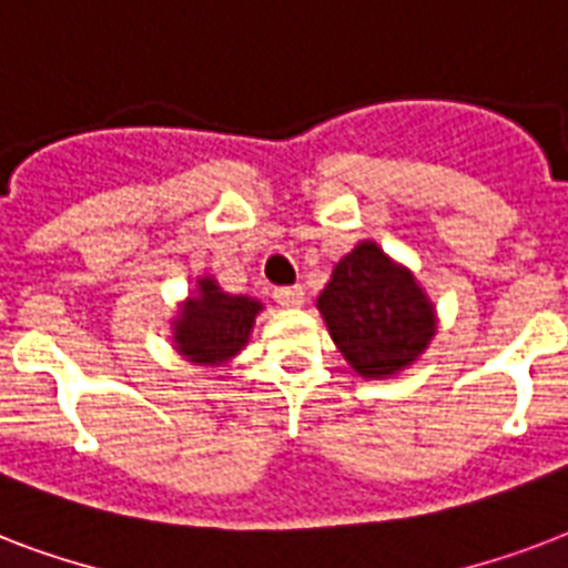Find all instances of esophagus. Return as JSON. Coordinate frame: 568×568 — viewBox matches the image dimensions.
<instances>
[{
  "instance_id": "34e87169",
  "label": "esophagus",
  "mask_w": 568,
  "mask_h": 568,
  "mask_svg": "<svg viewBox=\"0 0 568 568\" xmlns=\"http://www.w3.org/2000/svg\"><path fill=\"white\" fill-rule=\"evenodd\" d=\"M274 301L283 306V310H301L303 306V288L301 285H288V288H276Z\"/></svg>"
}]
</instances>
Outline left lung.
I'll return each mask as SVG.
<instances>
[{
    "label": "left lung",
    "instance_id": "1",
    "mask_svg": "<svg viewBox=\"0 0 568 568\" xmlns=\"http://www.w3.org/2000/svg\"><path fill=\"white\" fill-rule=\"evenodd\" d=\"M318 312L338 354L365 379H388L430 347L436 306L406 265L363 239L338 258L318 294Z\"/></svg>",
    "mask_w": 568,
    "mask_h": 568
}]
</instances>
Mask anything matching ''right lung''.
<instances>
[{"instance_id":"obj_1","label":"right lung","mask_w":568,"mask_h":568,"mask_svg":"<svg viewBox=\"0 0 568 568\" xmlns=\"http://www.w3.org/2000/svg\"><path fill=\"white\" fill-rule=\"evenodd\" d=\"M262 310L256 297L223 292L212 274L196 276V285L171 318L173 351L191 365H230L247 347Z\"/></svg>"}]
</instances>
